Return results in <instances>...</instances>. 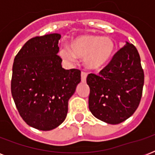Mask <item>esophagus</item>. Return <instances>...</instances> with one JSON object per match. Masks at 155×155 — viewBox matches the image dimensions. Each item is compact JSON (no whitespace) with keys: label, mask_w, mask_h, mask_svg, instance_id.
Wrapping results in <instances>:
<instances>
[{"label":"esophagus","mask_w":155,"mask_h":155,"mask_svg":"<svg viewBox=\"0 0 155 155\" xmlns=\"http://www.w3.org/2000/svg\"><path fill=\"white\" fill-rule=\"evenodd\" d=\"M87 75V72H85V71H82V72H81V80H82V82H85V81H86Z\"/></svg>","instance_id":"34e87169"}]
</instances>
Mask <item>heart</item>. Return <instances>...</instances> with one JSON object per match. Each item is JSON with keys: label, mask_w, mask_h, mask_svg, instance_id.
Listing matches in <instances>:
<instances>
[{"label": "heart", "mask_w": 155, "mask_h": 155, "mask_svg": "<svg viewBox=\"0 0 155 155\" xmlns=\"http://www.w3.org/2000/svg\"><path fill=\"white\" fill-rule=\"evenodd\" d=\"M115 44L110 38L97 35H82L71 42V48L62 47L59 55L68 63H74L76 55L84 57L86 65L92 69L101 68L113 55Z\"/></svg>", "instance_id": "b5f03b06"}]
</instances>
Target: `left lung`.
Instances as JSON below:
<instances>
[{
    "mask_svg": "<svg viewBox=\"0 0 155 155\" xmlns=\"http://www.w3.org/2000/svg\"><path fill=\"white\" fill-rule=\"evenodd\" d=\"M87 84L92 115L112 125L128 119L139 105L144 84V71L137 48L126 42L98 75L88 74Z\"/></svg>",
    "mask_w": 155,
    "mask_h": 155,
    "instance_id": "8db88e82",
    "label": "left lung"
}]
</instances>
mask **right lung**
<instances>
[{
	"label": "right lung",
	"instance_id": "right-lung-1",
	"mask_svg": "<svg viewBox=\"0 0 155 155\" xmlns=\"http://www.w3.org/2000/svg\"><path fill=\"white\" fill-rule=\"evenodd\" d=\"M59 34L33 38L14 58L11 92L27 125L47 131L65 120L68 101L80 82L79 69L65 70L57 54Z\"/></svg>",
	"mask_w": 155,
	"mask_h": 155
}]
</instances>
